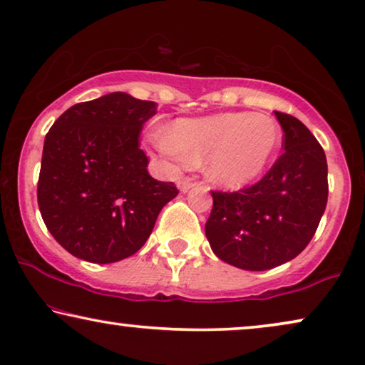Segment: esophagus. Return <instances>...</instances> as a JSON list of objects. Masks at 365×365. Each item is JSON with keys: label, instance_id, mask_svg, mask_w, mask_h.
I'll return each instance as SVG.
<instances>
[{"label": "esophagus", "instance_id": "1", "mask_svg": "<svg viewBox=\"0 0 365 365\" xmlns=\"http://www.w3.org/2000/svg\"><path fill=\"white\" fill-rule=\"evenodd\" d=\"M195 183H197V182L190 180V178H183V180L178 182V190L185 193V192H188V190L192 187H195Z\"/></svg>", "mask_w": 365, "mask_h": 365}]
</instances>
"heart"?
Masks as SVG:
<instances>
[{
  "label": "heart",
  "instance_id": "heart-1",
  "mask_svg": "<svg viewBox=\"0 0 365 365\" xmlns=\"http://www.w3.org/2000/svg\"><path fill=\"white\" fill-rule=\"evenodd\" d=\"M279 143V129L268 115L250 112L180 119L157 138L160 150L188 165L207 163L215 183L241 188L268 165Z\"/></svg>",
  "mask_w": 365,
  "mask_h": 365
}]
</instances>
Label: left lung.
I'll list each match as a JSON object with an SVG mask.
<instances>
[{"mask_svg": "<svg viewBox=\"0 0 365 365\" xmlns=\"http://www.w3.org/2000/svg\"><path fill=\"white\" fill-rule=\"evenodd\" d=\"M283 155L259 182L238 192H212L205 235L225 263L264 271L296 258L309 245L327 203V160L311 130L274 110Z\"/></svg>", "mask_w": 365, "mask_h": 365, "instance_id": "8db88e82", "label": "left lung"}]
</instances>
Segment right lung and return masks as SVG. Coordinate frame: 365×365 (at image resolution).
<instances>
[{
    "label": "right lung",
    "mask_w": 365,
    "mask_h": 365,
    "mask_svg": "<svg viewBox=\"0 0 365 365\" xmlns=\"http://www.w3.org/2000/svg\"><path fill=\"white\" fill-rule=\"evenodd\" d=\"M157 104L112 92L69 107L46 133L38 205L46 228L76 258L107 264L145 245L172 182L147 172L138 147Z\"/></svg>",
    "instance_id": "1"
}]
</instances>
